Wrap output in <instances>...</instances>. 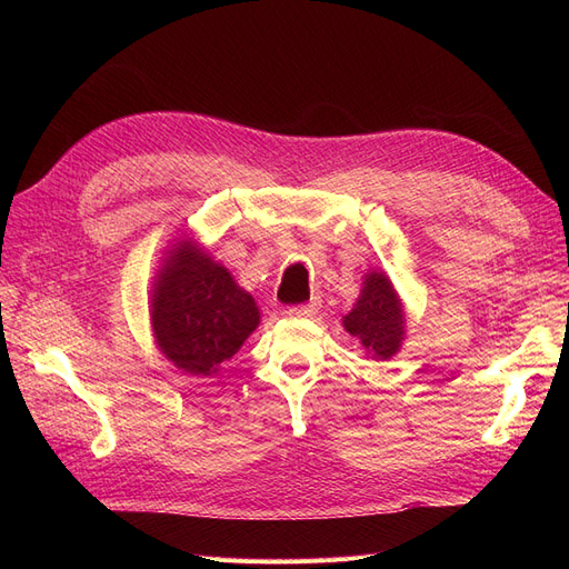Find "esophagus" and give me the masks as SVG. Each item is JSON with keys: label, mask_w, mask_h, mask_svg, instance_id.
<instances>
[{"label": "esophagus", "mask_w": 569, "mask_h": 569, "mask_svg": "<svg viewBox=\"0 0 569 569\" xmlns=\"http://www.w3.org/2000/svg\"><path fill=\"white\" fill-rule=\"evenodd\" d=\"M318 308H320V299H318V297H313L311 301H306V303L289 306L287 316H291V318H311V316H316V313H318Z\"/></svg>", "instance_id": "esophagus-1"}]
</instances>
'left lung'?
<instances>
[{"instance_id":"obj_1","label":"left lung","mask_w":569,"mask_h":569,"mask_svg":"<svg viewBox=\"0 0 569 569\" xmlns=\"http://www.w3.org/2000/svg\"><path fill=\"white\" fill-rule=\"evenodd\" d=\"M341 322L372 358L387 360L399 353L406 337L403 303L382 270L366 274L358 301Z\"/></svg>"}]
</instances>
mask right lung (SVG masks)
<instances>
[{"label": "right lung", "instance_id": "obj_1", "mask_svg": "<svg viewBox=\"0 0 569 569\" xmlns=\"http://www.w3.org/2000/svg\"><path fill=\"white\" fill-rule=\"evenodd\" d=\"M261 322L247 289L192 239L163 258L151 289V327L178 370L209 377L230 360Z\"/></svg>", "mask_w": 569, "mask_h": 569}]
</instances>
